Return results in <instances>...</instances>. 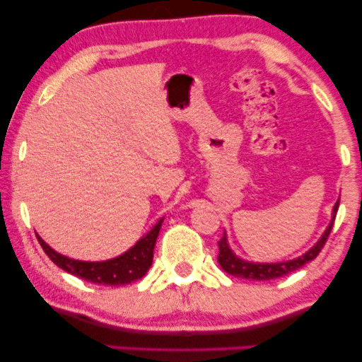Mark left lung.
Listing matches in <instances>:
<instances>
[{
  "instance_id": "obj_1",
  "label": "left lung",
  "mask_w": 362,
  "mask_h": 362,
  "mask_svg": "<svg viewBox=\"0 0 362 362\" xmlns=\"http://www.w3.org/2000/svg\"><path fill=\"white\" fill-rule=\"evenodd\" d=\"M338 206H339V201L334 204L333 219H331L329 226L326 227L325 234L321 235V239L316 242V244L311 247L306 254L298 257V259H293L288 262H279V264H254V262H245L239 259V257L230 250L229 244H227V237L224 234V237L217 242V244H219V255H217V262H219L222 270H226L229 275L239 276V279H247V280H272V279H279V276H284L286 274H291V272L301 269L305 264H308V262L316 259V255H318L321 249H323L326 240H328L329 237V232L333 229Z\"/></svg>"
}]
</instances>
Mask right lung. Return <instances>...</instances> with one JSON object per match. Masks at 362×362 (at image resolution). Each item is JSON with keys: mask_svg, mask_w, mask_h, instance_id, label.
<instances>
[{"mask_svg": "<svg viewBox=\"0 0 362 362\" xmlns=\"http://www.w3.org/2000/svg\"><path fill=\"white\" fill-rule=\"evenodd\" d=\"M161 222L163 219L158 221V224L125 254L103 262H82L69 259V257L57 254L56 250L51 249L39 235L37 240L49 259L59 269L66 270L67 274H72L78 276V279L92 281V284L97 285H128L132 281L140 280L150 270L153 262V250H155L158 234H160Z\"/></svg>", "mask_w": 362, "mask_h": 362, "instance_id": "1", "label": "right lung"}]
</instances>
